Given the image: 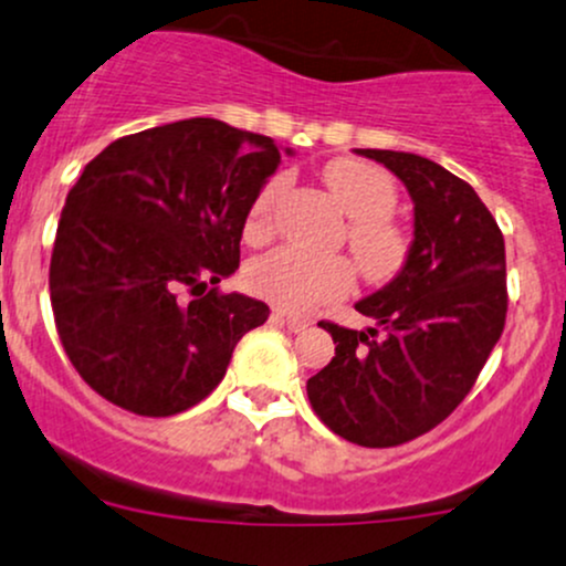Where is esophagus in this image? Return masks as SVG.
Masks as SVG:
<instances>
[{
	"mask_svg": "<svg viewBox=\"0 0 566 566\" xmlns=\"http://www.w3.org/2000/svg\"><path fill=\"white\" fill-rule=\"evenodd\" d=\"M273 317L282 319V323L287 325L290 331H295V333H298V331H306L308 325H312V323H308L306 317H293V314H284V312H276V314H273Z\"/></svg>",
	"mask_w": 566,
	"mask_h": 566,
	"instance_id": "1",
	"label": "esophagus"
}]
</instances>
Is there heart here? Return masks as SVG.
<instances>
[{
    "instance_id": "heart-1",
    "label": "heart",
    "mask_w": 566,
    "mask_h": 566,
    "mask_svg": "<svg viewBox=\"0 0 566 566\" xmlns=\"http://www.w3.org/2000/svg\"><path fill=\"white\" fill-rule=\"evenodd\" d=\"M333 198L349 213L347 243L368 282H388L407 263L409 241L390 222L398 203L396 181L382 168L360 159H333L323 170ZM282 178H271L249 206L243 238L265 243L273 233V206L282 195ZM355 268L342 254L319 258L301 249H273L247 268V284L254 295L284 312H312L353 290Z\"/></svg>"
}]
</instances>
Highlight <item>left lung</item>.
Segmentation results:
<instances>
[{
  "instance_id": "1",
  "label": "left lung",
  "mask_w": 566,
  "mask_h": 566,
  "mask_svg": "<svg viewBox=\"0 0 566 566\" xmlns=\"http://www.w3.org/2000/svg\"><path fill=\"white\" fill-rule=\"evenodd\" d=\"M396 174L415 203L398 276L355 303L377 328L319 323L336 355L306 382L333 433L396 448L442 423L472 390L507 317V263L496 219L463 178L407 151L355 148Z\"/></svg>"
}]
</instances>
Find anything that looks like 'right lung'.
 <instances>
[{
    "instance_id": "1",
    "label": "right lung",
    "mask_w": 566,
    "mask_h": 566,
    "mask_svg": "<svg viewBox=\"0 0 566 566\" xmlns=\"http://www.w3.org/2000/svg\"><path fill=\"white\" fill-rule=\"evenodd\" d=\"M279 163L265 135L184 118L113 140L83 168L48 284L62 347L88 388L168 418L222 382L235 344L271 312L208 284L235 273L249 206Z\"/></svg>"
}]
</instances>
